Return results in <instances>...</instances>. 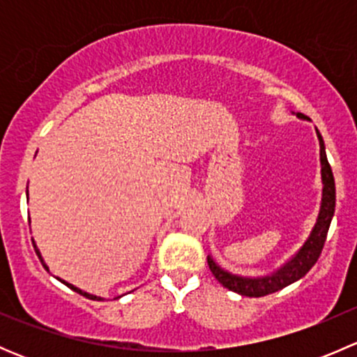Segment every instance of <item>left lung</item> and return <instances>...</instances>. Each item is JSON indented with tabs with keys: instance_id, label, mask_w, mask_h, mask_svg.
Wrapping results in <instances>:
<instances>
[{
	"instance_id": "obj_1",
	"label": "left lung",
	"mask_w": 357,
	"mask_h": 357,
	"mask_svg": "<svg viewBox=\"0 0 357 357\" xmlns=\"http://www.w3.org/2000/svg\"><path fill=\"white\" fill-rule=\"evenodd\" d=\"M298 117H304L298 114ZM319 138V160H321V179H323V199L321 208H319L318 221H316L314 228H312L311 235H309L307 242L304 247L291 257V261L287 262L282 269L273 273L271 276H264V278H242V276L229 275L228 271L219 268L211 257H207V264L211 268L212 275L215 276L219 283L225 289L236 291L245 297H264V295L275 294V291L285 289L290 283L297 282L305 273L316 264L319 254H321L323 245L326 242V235H328L330 222H332L333 212H335V179L332 167L328 164V158L325 153V143H323L321 135L318 132Z\"/></svg>"
}]
</instances>
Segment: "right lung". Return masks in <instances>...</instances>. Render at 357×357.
Here are the masks:
<instances>
[{
    "label": "right lung",
    "mask_w": 357,
    "mask_h": 357,
    "mask_svg": "<svg viewBox=\"0 0 357 357\" xmlns=\"http://www.w3.org/2000/svg\"><path fill=\"white\" fill-rule=\"evenodd\" d=\"M34 250H36V254H38L39 261H41V262H43V266H45V268H46V269H48V266H46V264H45V261H43V257H41V254H39V250H38V247H36V243H34ZM59 280H60V278H59ZM60 282H62V283H66V285L68 287V289H72V290H74V291H77V294L84 295V297H86V298H91V301H100V298H98V297H96V295H89V294H86V291L79 290V289H77V287H74V285H70V283L63 282V280H60Z\"/></svg>",
    "instance_id": "right-lung-1"
}]
</instances>
